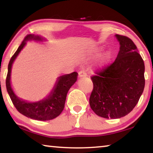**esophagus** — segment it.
I'll use <instances>...</instances> for the list:
<instances>
[{"mask_svg": "<svg viewBox=\"0 0 153 153\" xmlns=\"http://www.w3.org/2000/svg\"><path fill=\"white\" fill-rule=\"evenodd\" d=\"M86 76H87V74H86V71H85V69H81V70L79 71V77H86Z\"/></svg>", "mask_w": 153, "mask_h": 153, "instance_id": "esophagus-1", "label": "esophagus"}]
</instances>
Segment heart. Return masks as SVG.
<instances>
[{
    "mask_svg": "<svg viewBox=\"0 0 153 153\" xmlns=\"http://www.w3.org/2000/svg\"><path fill=\"white\" fill-rule=\"evenodd\" d=\"M109 58H110V54L108 53H106L105 55V56H104V57L102 58V64H105L108 61V59H109Z\"/></svg>",
    "mask_w": 153,
    "mask_h": 153,
    "instance_id": "1",
    "label": "heart"
}]
</instances>
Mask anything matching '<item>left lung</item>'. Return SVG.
<instances>
[{
	"instance_id": "1",
	"label": "left lung",
	"mask_w": 153,
	"mask_h": 153,
	"mask_svg": "<svg viewBox=\"0 0 153 153\" xmlns=\"http://www.w3.org/2000/svg\"><path fill=\"white\" fill-rule=\"evenodd\" d=\"M115 36L120 44L115 61L91 77L90 107L97 115L107 119L120 118L130 113L145 85L144 61L135 44L127 36Z\"/></svg>"
}]
</instances>
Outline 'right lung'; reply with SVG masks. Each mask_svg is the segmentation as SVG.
Masks as SVG:
<instances>
[{"label":"right lung","instance_id":"right-lung-1","mask_svg":"<svg viewBox=\"0 0 153 153\" xmlns=\"http://www.w3.org/2000/svg\"><path fill=\"white\" fill-rule=\"evenodd\" d=\"M29 39L41 40L39 36L28 34L21 44L19 48L10 59L8 65V72L6 78V87L13 104L19 112L26 117L39 121H48L56 118L60 115L65 107L67 94L77 79V72L66 74L59 77L58 82L50 96L45 100L38 102H27L18 98L14 94L10 83V76L12 64L18 54L25 46V41Z\"/></svg>","mask_w":153,"mask_h":153}]
</instances>
